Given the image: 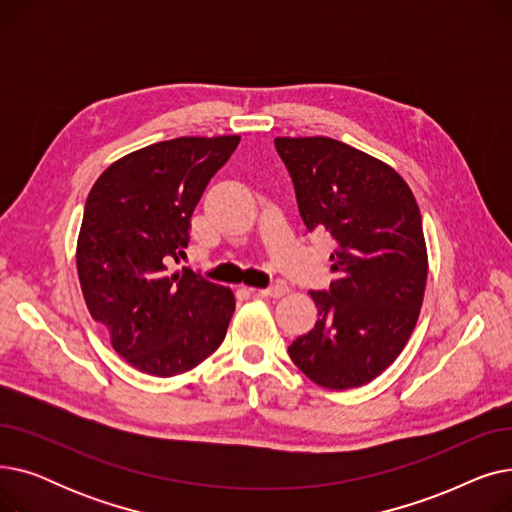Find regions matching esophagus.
<instances>
[{
  "label": "esophagus",
  "mask_w": 512,
  "mask_h": 512,
  "mask_svg": "<svg viewBox=\"0 0 512 512\" xmlns=\"http://www.w3.org/2000/svg\"><path fill=\"white\" fill-rule=\"evenodd\" d=\"M261 297H272V299H280V297H284V294L288 292V286L286 284H282V282H278V284H272V286H267V288H261V290H257Z\"/></svg>",
  "instance_id": "1"
}]
</instances>
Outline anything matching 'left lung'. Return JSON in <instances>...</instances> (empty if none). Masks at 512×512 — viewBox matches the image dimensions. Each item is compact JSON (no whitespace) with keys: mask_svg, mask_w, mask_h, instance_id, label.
I'll list each match as a JSON object with an SVG mask.
<instances>
[{"mask_svg":"<svg viewBox=\"0 0 512 512\" xmlns=\"http://www.w3.org/2000/svg\"><path fill=\"white\" fill-rule=\"evenodd\" d=\"M276 151L309 232L336 240V280L311 292L315 328L288 346L307 378L330 390L369 384L405 348L427 282L419 205L384 161L328 137H278Z\"/></svg>","mask_w":512,"mask_h":512,"instance_id":"8db88e82","label":"left lung"}]
</instances>
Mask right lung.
Instances as JSON below:
<instances>
[{
	"label": "right lung",
	"instance_id": "obj_1",
	"mask_svg": "<svg viewBox=\"0 0 512 512\" xmlns=\"http://www.w3.org/2000/svg\"><path fill=\"white\" fill-rule=\"evenodd\" d=\"M238 141L153 143L114 161L87 197L76 245L85 303L114 351L155 378L197 367L226 336L232 290L191 270L172 274L170 263L184 257L191 215Z\"/></svg>",
	"mask_w": 512,
	"mask_h": 512
}]
</instances>
